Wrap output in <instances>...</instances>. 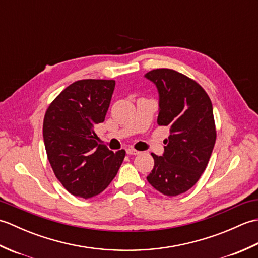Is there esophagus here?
Listing matches in <instances>:
<instances>
[{
	"label": "esophagus",
	"mask_w": 258,
	"mask_h": 258,
	"mask_svg": "<svg viewBox=\"0 0 258 258\" xmlns=\"http://www.w3.org/2000/svg\"><path fill=\"white\" fill-rule=\"evenodd\" d=\"M126 153H127L128 155H138V154H140V152L139 151H136V150H134V149H127L126 150Z\"/></svg>",
	"instance_id": "1"
}]
</instances>
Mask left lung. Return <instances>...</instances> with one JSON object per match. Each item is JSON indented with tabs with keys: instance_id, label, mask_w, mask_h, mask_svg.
I'll use <instances>...</instances> for the list:
<instances>
[{
	"instance_id": "8db88e82",
	"label": "left lung",
	"mask_w": 258,
	"mask_h": 258,
	"mask_svg": "<svg viewBox=\"0 0 258 258\" xmlns=\"http://www.w3.org/2000/svg\"><path fill=\"white\" fill-rule=\"evenodd\" d=\"M160 93L157 124L168 126L163 156L152 153L154 167L149 183L166 196L193 187L210 161L216 142L213 106L205 90L193 79L172 69L146 73Z\"/></svg>"
}]
</instances>
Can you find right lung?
I'll return each mask as SVG.
<instances>
[{
	"mask_svg": "<svg viewBox=\"0 0 258 258\" xmlns=\"http://www.w3.org/2000/svg\"><path fill=\"white\" fill-rule=\"evenodd\" d=\"M114 80H80L69 85L48 105L43 138L48 162L64 188L90 199L111 184L126 152L113 153L97 143L94 127L105 119Z\"/></svg>",
	"mask_w": 258,
	"mask_h": 258,
	"instance_id": "obj_1",
	"label": "right lung"
}]
</instances>
